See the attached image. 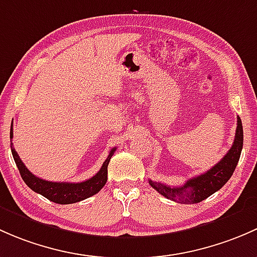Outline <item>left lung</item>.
<instances>
[{"label": "left lung", "instance_id": "1", "mask_svg": "<svg viewBox=\"0 0 257 257\" xmlns=\"http://www.w3.org/2000/svg\"><path fill=\"white\" fill-rule=\"evenodd\" d=\"M242 144H244V132H242V123L237 116L236 134H235L232 146L229 152L216 163L214 167L208 169L205 173L189 179L182 187H169L166 184L157 183V182L148 181L151 187L155 188L158 193L166 197L167 199L184 204H195L202 200L207 199L211 194L218 192L224 184L230 179L234 173L241 155Z\"/></svg>", "mask_w": 257, "mask_h": 257}]
</instances>
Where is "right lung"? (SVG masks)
Masks as SVG:
<instances>
[{"label": "right lung", "mask_w": 257, "mask_h": 257, "mask_svg": "<svg viewBox=\"0 0 257 257\" xmlns=\"http://www.w3.org/2000/svg\"><path fill=\"white\" fill-rule=\"evenodd\" d=\"M13 137V128L11 125V132H10V139ZM11 151H12L13 160H15L16 165H17L18 171H20L21 177L25 181V183L34 190L38 194H42L49 199L50 202H54L57 204H71V203L80 202V200L86 199V198L91 197V195L96 194L100 192L102 187L105 186L107 181V166L112 157L113 152L116 151V147L110 151L109 156L102 163L100 171L95 174L94 177L88 179V181L80 182V183H68V182H49L44 181V179L38 178L34 176L30 169L25 166V163L21 161L20 156L16 152L13 148L12 144H11Z\"/></svg>", "instance_id": "right-lung-1"}]
</instances>
